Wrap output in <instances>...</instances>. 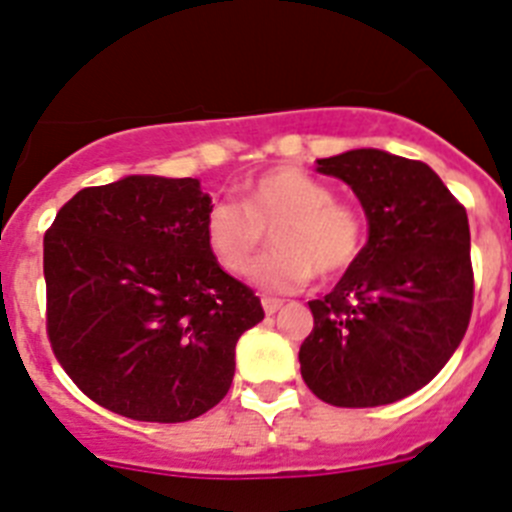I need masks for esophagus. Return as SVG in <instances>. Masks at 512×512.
Listing matches in <instances>:
<instances>
[{
    "instance_id": "obj_1",
    "label": "esophagus",
    "mask_w": 512,
    "mask_h": 512,
    "mask_svg": "<svg viewBox=\"0 0 512 512\" xmlns=\"http://www.w3.org/2000/svg\"><path fill=\"white\" fill-rule=\"evenodd\" d=\"M261 305H264L266 315H274V312H277V310H282L284 302L277 300V297H264V300H261Z\"/></svg>"
}]
</instances>
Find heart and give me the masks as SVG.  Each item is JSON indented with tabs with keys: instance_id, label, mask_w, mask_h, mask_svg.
Wrapping results in <instances>:
<instances>
[{
	"instance_id": "b5f03b06",
	"label": "heart",
	"mask_w": 512,
	"mask_h": 512,
	"mask_svg": "<svg viewBox=\"0 0 512 512\" xmlns=\"http://www.w3.org/2000/svg\"><path fill=\"white\" fill-rule=\"evenodd\" d=\"M279 248L261 264L259 284L269 292H295L315 271L338 274L364 246V225L354 207L333 200L325 182L302 169H271L243 187V205L220 200L205 220V241L230 274H248L264 248V230Z\"/></svg>"
}]
</instances>
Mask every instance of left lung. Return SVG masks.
<instances>
[{"instance_id": "1", "label": "left lung", "mask_w": 512, "mask_h": 512, "mask_svg": "<svg viewBox=\"0 0 512 512\" xmlns=\"http://www.w3.org/2000/svg\"><path fill=\"white\" fill-rule=\"evenodd\" d=\"M315 164L351 187L369 235L336 287L307 302L302 379L336 408L390 405L431 382L467 333V210L423 161L356 148Z\"/></svg>"}]
</instances>
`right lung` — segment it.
Masks as SVG:
<instances>
[{
  "label": "right lung",
  "instance_id": "1",
  "mask_svg": "<svg viewBox=\"0 0 512 512\" xmlns=\"http://www.w3.org/2000/svg\"><path fill=\"white\" fill-rule=\"evenodd\" d=\"M210 207L197 179L130 174L76 192L45 233L53 354L102 408L184 423L228 395L264 307L207 248Z\"/></svg>",
  "mask_w": 512,
  "mask_h": 512
}]
</instances>
